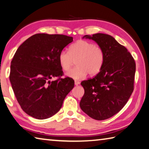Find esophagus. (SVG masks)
Here are the masks:
<instances>
[{"label":"esophagus","mask_w":149,"mask_h":149,"mask_svg":"<svg viewBox=\"0 0 149 149\" xmlns=\"http://www.w3.org/2000/svg\"><path fill=\"white\" fill-rule=\"evenodd\" d=\"M79 84H80L79 81H78V80H74V84L75 85L77 86V85H79Z\"/></svg>","instance_id":"obj_1"}]
</instances>
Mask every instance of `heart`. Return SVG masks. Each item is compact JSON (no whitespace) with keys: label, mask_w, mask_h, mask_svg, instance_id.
Instances as JSON below:
<instances>
[{"label":"heart","mask_w":149,"mask_h":149,"mask_svg":"<svg viewBox=\"0 0 149 149\" xmlns=\"http://www.w3.org/2000/svg\"><path fill=\"white\" fill-rule=\"evenodd\" d=\"M105 58V52L100 46L79 40L70 46L69 52H60L58 61L61 69L69 71L76 60L77 66L67 74L74 79H82L88 73L90 76L97 74L102 69Z\"/></svg>","instance_id":"1"}]
</instances>
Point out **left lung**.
I'll return each instance as SVG.
<instances>
[{
	"mask_svg": "<svg viewBox=\"0 0 149 149\" xmlns=\"http://www.w3.org/2000/svg\"><path fill=\"white\" fill-rule=\"evenodd\" d=\"M84 37L95 41L103 49L105 58L101 71L81 82L84 94L80 106L91 118L103 120L118 113L131 96L135 62L127 49L111 35L97 33Z\"/></svg>",
	"mask_w": 149,
	"mask_h": 149,
	"instance_id": "left-lung-1",
	"label": "left lung"
}]
</instances>
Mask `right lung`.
<instances>
[{"label": "right lung", "instance_id": "obj_1", "mask_svg": "<svg viewBox=\"0 0 149 149\" xmlns=\"http://www.w3.org/2000/svg\"><path fill=\"white\" fill-rule=\"evenodd\" d=\"M72 41V36L39 33L17 49L11 61L10 80L17 102L28 115L39 120L54 115L74 88L72 79L61 78L63 72L58 61L60 52Z\"/></svg>", "mask_w": 149, "mask_h": 149}]
</instances>
